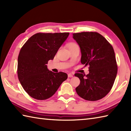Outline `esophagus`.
<instances>
[{
    "label": "esophagus",
    "instance_id": "34e87169",
    "mask_svg": "<svg viewBox=\"0 0 131 131\" xmlns=\"http://www.w3.org/2000/svg\"><path fill=\"white\" fill-rule=\"evenodd\" d=\"M68 77L69 78H73V75H72L71 74H68Z\"/></svg>",
    "mask_w": 131,
    "mask_h": 131
}]
</instances>
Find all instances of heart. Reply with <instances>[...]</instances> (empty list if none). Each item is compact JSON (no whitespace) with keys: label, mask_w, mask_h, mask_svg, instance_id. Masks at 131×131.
Listing matches in <instances>:
<instances>
[{"label":"heart","mask_w":131,"mask_h":131,"mask_svg":"<svg viewBox=\"0 0 131 131\" xmlns=\"http://www.w3.org/2000/svg\"><path fill=\"white\" fill-rule=\"evenodd\" d=\"M77 46V44H75V43H70V44H69V47H74V46Z\"/></svg>","instance_id":"1"}]
</instances>
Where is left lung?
<instances>
[{
	"label": "left lung",
	"mask_w": 131,
	"mask_h": 131,
	"mask_svg": "<svg viewBox=\"0 0 131 131\" xmlns=\"http://www.w3.org/2000/svg\"><path fill=\"white\" fill-rule=\"evenodd\" d=\"M73 38L80 47L81 63L89 65V73H77L80 83L75 88L78 95L88 101L102 99L110 91L117 74V65L112 45L96 32L74 33Z\"/></svg>",
	"instance_id": "1"
}]
</instances>
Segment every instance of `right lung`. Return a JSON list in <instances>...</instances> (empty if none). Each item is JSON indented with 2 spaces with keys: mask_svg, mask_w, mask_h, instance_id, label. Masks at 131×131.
Listing matches in <instances>:
<instances>
[{
  "mask_svg": "<svg viewBox=\"0 0 131 131\" xmlns=\"http://www.w3.org/2000/svg\"><path fill=\"white\" fill-rule=\"evenodd\" d=\"M69 35V32L37 33L21 48L18 57V79L24 90L32 98L49 99L67 79V74L49 71L47 64L49 60H53Z\"/></svg>",
  "mask_w": 131,
  "mask_h": 131,
  "instance_id": "add662e5",
  "label": "right lung"
}]
</instances>
